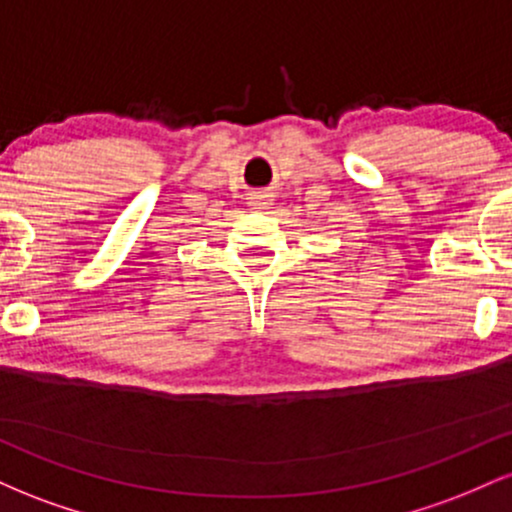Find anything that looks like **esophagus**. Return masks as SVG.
I'll return each mask as SVG.
<instances>
[{"instance_id": "1", "label": "esophagus", "mask_w": 512, "mask_h": 512, "mask_svg": "<svg viewBox=\"0 0 512 512\" xmlns=\"http://www.w3.org/2000/svg\"><path fill=\"white\" fill-rule=\"evenodd\" d=\"M250 204H252V209H257V211L269 209L272 207V195H269V192H257V195L250 197Z\"/></svg>"}]
</instances>
